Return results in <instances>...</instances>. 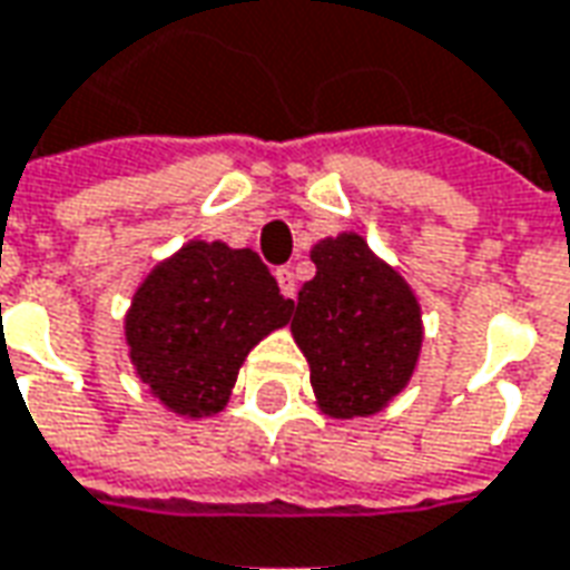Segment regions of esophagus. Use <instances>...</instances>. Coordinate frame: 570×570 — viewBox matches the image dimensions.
<instances>
[{
	"instance_id": "1",
	"label": "esophagus",
	"mask_w": 570,
	"mask_h": 570,
	"mask_svg": "<svg viewBox=\"0 0 570 570\" xmlns=\"http://www.w3.org/2000/svg\"><path fill=\"white\" fill-rule=\"evenodd\" d=\"M274 277H277L281 293H284L286 298H296V274L289 272V268H277V272H274Z\"/></svg>"
}]
</instances>
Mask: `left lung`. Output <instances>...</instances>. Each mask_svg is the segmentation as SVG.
Segmentation results:
<instances>
[{
  "instance_id": "left-lung-1",
  "label": "left lung",
  "mask_w": 570,
  "mask_h": 570,
  "mask_svg": "<svg viewBox=\"0 0 570 570\" xmlns=\"http://www.w3.org/2000/svg\"><path fill=\"white\" fill-rule=\"evenodd\" d=\"M312 262L317 274L298 289L289 330L308 357L314 395L336 420L376 413L416 367V296L357 234L321 240Z\"/></svg>"
}]
</instances>
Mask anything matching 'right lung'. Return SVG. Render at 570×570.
<instances>
[{"label":"right lung","instance_id":"1","mask_svg":"<svg viewBox=\"0 0 570 570\" xmlns=\"http://www.w3.org/2000/svg\"><path fill=\"white\" fill-rule=\"evenodd\" d=\"M293 314L253 249L188 244L135 293L132 364L166 407L209 416L228 404L249 348Z\"/></svg>","mask_w":570,"mask_h":570}]
</instances>
